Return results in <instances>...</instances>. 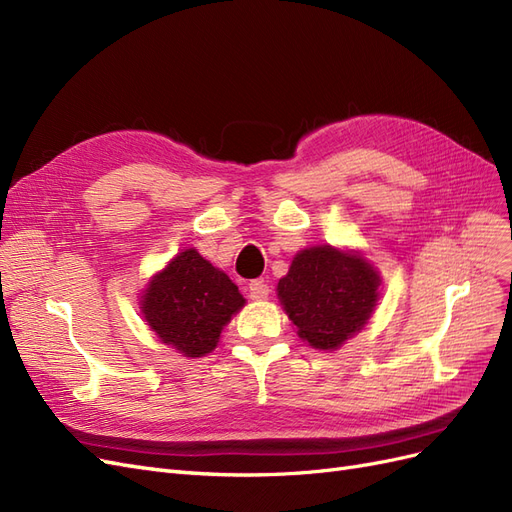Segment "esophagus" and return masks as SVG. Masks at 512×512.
<instances>
[{
  "label": "esophagus",
  "mask_w": 512,
  "mask_h": 512,
  "mask_svg": "<svg viewBox=\"0 0 512 512\" xmlns=\"http://www.w3.org/2000/svg\"><path fill=\"white\" fill-rule=\"evenodd\" d=\"M247 290H250L252 301H265L269 297V284H265L262 280H254Z\"/></svg>",
  "instance_id": "1"
}]
</instances>
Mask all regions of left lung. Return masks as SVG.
I'll list each match as a JSON object with an SVG mask.
<instances>
[{
  "mask_svg": "<svg viewBox=\"0 0 512 512\" xmlns=\"http://www.w3.org/2000/svg\"><path fill=\"white\" fill-rule=\"evenodd\" d=\"M378 288V271L359 252L316 245L294 256L277 284V297L301 339L335 350L365 327L378 303Z\"/></svg>",
  "mask_w": 512,
  "mask_h": 512,
  "instance_id": "left-lung-1",
  "label": "left lung"
}]
</instances>
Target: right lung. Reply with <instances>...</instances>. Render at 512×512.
<instances>
[{
	"label": "right lung",
	"mask_w": 512,
	"mask_h": 512,
	"mask_svg": "<svg viewBox=\"0 0 512 512\" xmlns=\"http://www.w3.org/2000/svg\"><path fill=\"white\" fill-rule=\"evenodd\" d=\"M243 305L230 277L194 247L153 275L141 297V312L160 342L192 359L218 346L222 329Z\"/></svg>",
	"instance_id": "right-lung-1"
}]
</instances>
